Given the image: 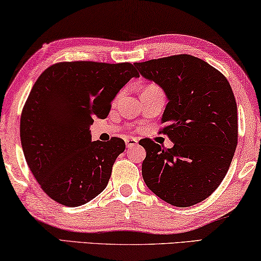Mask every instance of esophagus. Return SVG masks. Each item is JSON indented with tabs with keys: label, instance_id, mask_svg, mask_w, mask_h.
<instances>
[{
	"label": "esophagus",
	"instance_id": "34e87169",
	"mask_svg": "<svg viewBox=\"0 0 261 261\" xmlns=\"http://www.w3.org/2000/svg\"><path fill=\"white\" fill-rule=\"evenodd\" d=\"M125 144H126V148H134V146L138 144V141H137V138L129 137L125 139Z\"/></svg>",
	"mask_w": 261,
	"mask_h": 261
}]
</instances>
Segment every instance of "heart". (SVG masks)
<instances>
[{
    "label": "heart",
    "mask_w": 261,
    "mask_h": 261,
    "mask_svg": "<svg viewBox=\"0 0 261 261\" xmlns=\"http://www.w3.org/2000/svg\"><path fill=\"white\" fill-rule=\"evenodd\" d=\"M144 90H160V87L156 86V85H153V84H150V85H146L144 87Z\"/></svg>",
    "instance_id": "obj_1"
}]
</instances>
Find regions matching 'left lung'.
Instances as JSON below:
<instances>
[{"mask_svg":"<svg viewBox=\"0 0 261 261\" xmlns=\"http://www.w3.org/2000/svg\"><path fill=\"white\" fill-rule=\"evenodd\" d=\"M134 65L166 93L162 132L174 143L171 149L151 139L142 143L143 179L176 207L199 203L220 186L236 152L238 108L232 87L221 72L189 54Z\"/></svg>","mask_w":261,"mask_h":261,"instance_id":"1","label":"left lung"}]
</instances>
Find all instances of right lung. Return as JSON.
Here are the masks:
<instances>
[{"mask_svg": "<svg viewBox=\"0 0 261 261\" xmlns=\"http://www.w3.org/2000/svg\"><path fill=\"white\" fill-rule=\"evenodd\" d=\"M139 74L130 62L66 61L41 73L21 113L24 159L43 192L67 207L85 204L108 186L112 166L125 150L122 138H91L94 118Z\"/></svg>", "mask_w": 261, "mask_h": 261, "instance_id": "right-lung-1", "label": "right lung"}]
</instances>
